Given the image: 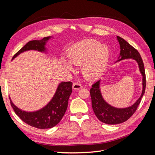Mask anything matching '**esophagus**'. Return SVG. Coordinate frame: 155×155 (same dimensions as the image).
Returning a JSON list of instances; mask_svg holds the SVG:
<instances>
[{
  "label": "esophagus",
  "mask_w": 155,
  "mask_h": 155,
  "mask_svg": "<svg viewBox=\"0 0 155 155\" xmlns=\"http://www.w3.org/2000/svg\"><path fill=\"white\" fill-rule=\"evenodd\" d=\"M81 87H82V85L81 84L78 83H74L72 86V88L73 89H74V90H79V89H80Z\"/></svg>",
  "instance_id": "34e87169"
}]
</instances>
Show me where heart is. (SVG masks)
Here are the masks:
<instances>
[{
  "mask_svg": "<svg viewBox=\"0 0 155 155\" xmlns=\"http://www.w3.org/2000/svg\"><path fill=\"white\" fill-rule=\"evenodd\" d=\"M67 57L70 64L63 60L65 69L72 71V65L81 66L82 76L88 80H93L100 77L107 68L110 51L106 46H102L99 42L86 40L70 48Z\"/></svg>",
  "mask_w": 155,
  "mask_h": 155,
  "instance_id": "obj_1",
  "label": "heart"
}]
</instances>
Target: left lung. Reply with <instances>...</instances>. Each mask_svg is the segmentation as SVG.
<instances>
[{
	"label": "left lung",
	"mask_w": 155,
	"mask_h": 155,
	"mask_svg": "<svg viewBox=\"0 0 155 155\" xmlns=\"http://www.w3.org/2000/svg\"><path fill=\"white\" fill-rule=\"evenodd\" d=\"M120 46V59L118 61L125 59H133L137 61L140 71L141 72L143 79L142 92L138 100L132 106L124 109H118L109 105L104 100L100 89V80H98L93 84L90 90V94L92 100V107L96 117L103 123L109 125H115L123 123L127 120L137 110L138 105L141 101L142 97L145 93L146 86V78L144 64L140 54L137 49L129 44L127 42L121 37L117 36Z\"/></svg>",
	"instance_id": "1"
}]
</instances>
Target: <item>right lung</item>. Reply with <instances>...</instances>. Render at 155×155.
Returning a JSON list of instances; mask_svg holds the SVG:
<instances>
[{
    "mask_svg": "<svg viewBox=\"0 0 155 155\" xmlns=\"http://www.w3.org/2000/svg\"><path fill=\"white\" fill-rule=\"evenodd\" d=\"M50 38V37H46L40 41H29L13 55L12 59L27 50L45 51V46ZM72 87L71 81L59 83L51 100L43 109L35 112L23 111L17 108L11 100L10 104L15 114L26 124L37 129L51 128L59 123L67 109L69 97L72 92Z\"/></svg>",
    "mask_w": 155,
    "mask_h": 155,
    "instance_id": "right-lung-1",
    "label": "right lung"
}]
</instances>
